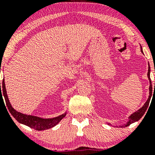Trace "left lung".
<instances>
[{
    "mask_svg": "<svg viewBox=\"0 0 155 155\" xmlns=\"http://www.w3.org/2000/svg\"><path fill=\"white\" fill-rule=\"evenodd\" d=\"M141 52L143 53L142 48H141ZM147 76H148V79L149 80V84L150 85H149V95L148 99H147V102L145 103L144 105H143V106H142L140 109H138V111L132 114H131L130 116L128 117L129 120H128V122H127V124H124V125H120L121 127H127V126H129L130 124H132V123H133V122L138 121L142 117H143V115L144 114L146 111H147V108H148V106L149 105V102H150L151 97H152V81H151V79H150V67H149V70H148V74H147ZM154 87H155V83H154Z\"/></svg>",
    "mask_w": 155,
    "mask_h": 155,
    "instance_id": "left-lung-1",
    "label": "left lung"
}]
</instances>
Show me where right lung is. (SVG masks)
Listing matches in <instances>:
<instances>
[{
	"label": "right lung",
	"mask_w": 155,
	"mask_h": 155,
	"mask_svg": "<svg viewBox=\"0 0 155 155\" xmlns=\"http://www.w3.org/2000/svg\"><path fill=\"white\" fill-rule=\"evenodd\" d=\"M2 88H1V82H0V88H1V92H0V98H3V97L5 98V101H6V104L7 106V108L9 110V112L17 120L19 123H22L23 124H25V125L28 126L31 128H33L36 130H47L51 127H54L56 124L59 123V122L63 117H65L66 115V113L60 115L59 117H54V118L51 119H42L38 117H35L32 116V115H27L24 114L20 113V112L17 111L12 106L9 101H8V95L6 94V87H5V83L4 80H3L2 85H1ZM2 91H1V90Z\"/></svg>",
	"instance_id": "1"
}]
</instances>
